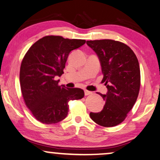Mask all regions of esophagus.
<instances>
[{
	"instance_id": "esophagus-1",
	"label": "esophagus",
	"mask_w": 160,
	"mask_h": 160,
	"mask_svg": "<svg viewBox=\"0 0 160 160\" xmlns=\"http://www.w3.org/2000/svg\"><path fill=\"white\" fill-rule=\"evenodd\" d=\"M84 93H85V95H86V96H87V95H89V94H92V92H90V91H88V90H86V89L84 90Z\"/></svg>"
}]
</instances>
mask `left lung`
Wrapping results in <instances>:
<instances>
[{
    "label": "left lung",
    "instance_id": "left-lung-1",
    "mask_svg": "<svg viewBox=\"0 0 160 160\" xmlns=\"http://www.w3.org/2000/svg\"><path fill=\"white\" fill-rule=\"evenodd\" d=\"M87 45L98 54L106 94L98 92L106 102L98 113H90L91 119L103 127L120 124L132 109L140 88V69L132 49L114 40H88Z\"/></svg>",
    "mask_w": 160,
    "mask_h": 160
}]
</instances>
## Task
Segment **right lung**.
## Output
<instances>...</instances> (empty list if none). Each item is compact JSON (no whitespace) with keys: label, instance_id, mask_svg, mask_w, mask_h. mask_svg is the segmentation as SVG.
I'll return each instance as SVG.
<instances>
[{"label":"right lung","instance_id":"right-lung-1","mask_svg":"<svg viewBox=\"0 0 160 160\" xmlns=\"http://www.w3.org/2000/svg\"><path fill=\"white\" fill-rule=\"evenodd\" d=\"M86 43L85 40L48 35L32 45L22 60L20 83L26 106L36 120L53 124L64 120L68 102L84 97L81 88L59 86V80L70 52Z\"/></svg>","mask_w":160,"mask_h":160}]
</instances>
